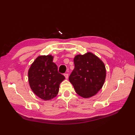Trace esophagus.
<instances>
[{
    "label": "esophagus",
    "instance_id": "34e87169",
    "mask_svg": "<svg viewBox=\"0 0 135 135\" xmlns=\"http://www.w3.org/2000/svg\"><path fill=\"white\" fill-rule=\"evenodd\" d=\"M68 75H68V74H67V73H66V74H64V76H65V78H66V79H68V77H69Z\"/></svg>",
    "mask_w": 135,
    "mask_h": 135
}]
</instances>
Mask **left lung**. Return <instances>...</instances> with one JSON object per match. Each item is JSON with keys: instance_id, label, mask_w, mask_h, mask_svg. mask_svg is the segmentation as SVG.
Wrapping results in <instances>:
<instances>
[{"instance_id": "8db88e82", "label": "left lung", "mask_w": 135, "mask_h": 135, "mask_svg": "<svg viewBox=\"0 0 135 135\" xmlns=\"http://www.w3.org/2000/svg\"><path fill=\"white\" fill-rule=\"evenodd\" d=\"M74 62V69L69 79L75 92L84 98L96 95L103 87L105 80L106 69L103 61L88 52L76 56Z\"/></svg>"}]
</instances>
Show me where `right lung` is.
Instances as JSON below:
<instances>
[{
  "instance_id": "obj_1",
  "label": "right lung",
  "mask_w": 135,
  "mask_h": 135,
  "mask_svg": "<svg viewBox=\"0 0 135 135\" xmlns=\"http://www.w3.org/2000/svg\"><path fill=\"white\" fill-rule=\"evenodd\" d=\"M52 61L51 55L39 56L28 71L31 89L36 96L44 100H51L57 96L60 84L65 79Z\"/></svg>"
}]
</instances>
